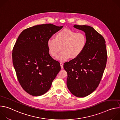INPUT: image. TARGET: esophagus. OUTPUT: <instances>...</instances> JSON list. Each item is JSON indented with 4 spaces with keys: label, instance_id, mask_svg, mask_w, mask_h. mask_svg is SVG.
<instances>
[{
    "label": "esophagus",
    "instance_id": "obj_1",
    "mask_svg": "<svg viewBox=\"0 0 120 120\" xmlns=\"http://www.w3.org/2000/svg\"><path fill=\"white\" fill-rule=\"evenodd\" d=\"M60 66H61V67L62 69H63V68H64V66H63V64L62 63H60Z\"/></svg>",
    "mask_w": 120,
    "mask_h": 120
}]
</instances>
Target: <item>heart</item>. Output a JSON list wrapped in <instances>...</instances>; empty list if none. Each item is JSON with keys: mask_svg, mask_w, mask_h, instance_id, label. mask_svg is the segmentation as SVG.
<instances>
[{"mask_svg": "<svg viewBox=\"0 0 120 120\" xmlns=\"http://www.w3.org/2000/svg\"><path fill=\"white\" fill-rule=\"evenodd\" d=\"M87 43L85 34L69 29H63L55 35V38H50L47 42L49 53L62 62L67 61L71 57L75 58L79 56L84 50Z\"/></svg>", "mask_w": 120, "mask_h": 120, "instance_id": "1", "label": "heart"}]
</instances>
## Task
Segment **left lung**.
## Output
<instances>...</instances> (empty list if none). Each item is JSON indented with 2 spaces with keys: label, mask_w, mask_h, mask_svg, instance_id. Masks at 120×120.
I'll list each match as a JSON object with an SVG mask.
<instances>
[{
  "label": "left lung",
  "mask_w": 120,
  "mask_h": 120,
  "mask_svg": "<svg viewBox=\"0 0 120 120\" xmlns=\"http://www.w3.org/2000/svg\"><path fill=\"white\" fill-rule=\"evenodd\" d=\"M84 31L87 43L82 53L69 62L64 63L67 73V86L75 96L85 97L98 86L106 67L107 54L104 37L90 26L75 25Z\"/></svg>",
  "instance_id": "left-lung-1"
}]
</instances>
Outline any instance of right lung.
<instances>
[{
	"mask_svg": "<svg viewBox=\"0 0 120 120\" xmlns=\"http://www.w3.org/2000/svg\"><path fill=\"white\" fill-rule=\"evenodd\" d=\"M62 27L45 24L27 28L21 33L14 46L12 61L17 78L31 95L46 93L61 70L60 63L49 53L47 42Z\"/></svg>",
	"mask_w": 120,
	"mask_h": 120,
	"instance_id": "right-lung-1",
	"label": "right lung"
}]
</instances>
